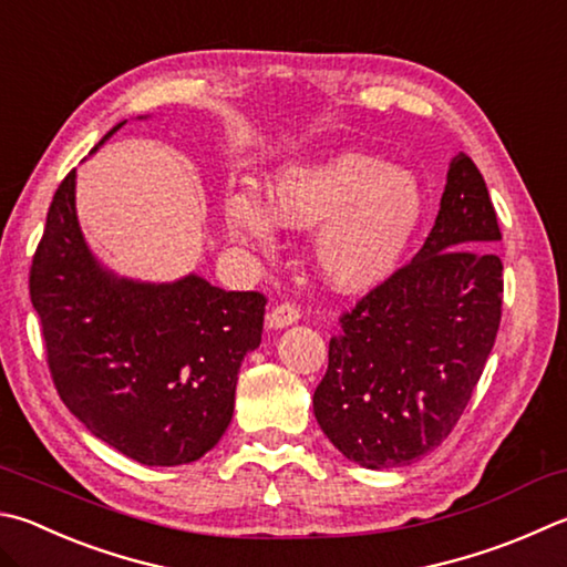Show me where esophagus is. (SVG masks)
I'll return each mask as SVG.
<instances>
[{
	"instance_id": "1",
	"label": "esophagus",
	"mask_w": 567,
	"mask_h": 567,
	"mask_svg": "<svg viewBox=\"0 0 567 567\" xmlns=\"http://www.w3.org/2000/svg\"><path fill=\"white\" fill-rule=\"evenodd\" d=\"M297 319H300V310H297L295 305H277L275 310L267 315V327L270 329H285V327H290V324H295Z\"/></svg>"
}]
</instances>
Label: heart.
I'll list each match as a JSON object with an SVG mask.
<instances>
[{
    "label": "heart",
    "instance_id": "1",
    "mask_svg": "<svg viewBox=\"0 0 567 567\" xmlns=\"http://www.w3.org/2000/svg\"><path fill=\"white\" fill-rule=\"evenodd\" d=\"M265 193L267 203L243 190L225 198L230 238L270 250L280 225L317 228L315 270L347 295L374 290L399 270L426 205L414 173L359 151L287 163L267 178Z\"/></svg>",
    "mask_w": 567,
    "mask_h": 567
}]
</instances>
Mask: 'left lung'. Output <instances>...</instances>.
Segmentation results:
<instances>
[{
	"label": "left lung",
	"mask_w": 567,
	"mask_h": 567,
	"mask_svg": "<svg viewBox=\"0 0 567 567\" xmlns=\"http://www.w3.org/2000/svg\"><path fill=\"white\" fill-rule=\"evenodd\" d=\"M498 240L486 181L458 153L424 248L339 319L342 334L329 342L312 404L349 461L409 466L456 426L501 324Z\"/></svg>",
	"instance_id": "left-lung-1"
}]
</instances>
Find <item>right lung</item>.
Instances as JSON below:
<instances>
[{"instance_id": "right-lung-1", "label": "right lung", "mask_w": 567, "mask_h": 567, "mask_svg": "<svg viewBox=\"0 0 567 567\" xmlns=\"http://www.w3.org/2000/svg\"><path fill=\"white\" fill-rule=\"evenodd\" d=\"M29 295L59 396L96 439L143 466H183L218 444L243 359L262 339L260 292H225L195 272L141 282L109 270L81 233L71 171L49 205Z\"/></svg>"}]
</instances>
